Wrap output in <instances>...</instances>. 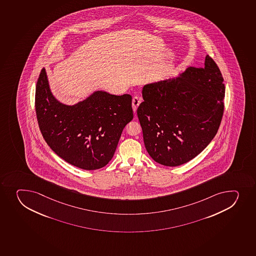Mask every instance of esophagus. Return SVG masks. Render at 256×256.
I'll list each match as a JSON object with an SVG mask.
<instances>
[{"mask_svg":"<svg viewBox=\"0 0 256 256\" xmlns=\"http://www.w3.org/2000/svg\"><path fill=\"white\" fill-rule=\"evenodd\" d=\"M141 102H142V98H141L140 96H135L134 98H132V106L134 112H136L138 106H140V104H141Z\"/></svg>","mask_w":256,"mask_h":256,"instance_id":"esophagus-1","label":"esophagus"}]
</instances>
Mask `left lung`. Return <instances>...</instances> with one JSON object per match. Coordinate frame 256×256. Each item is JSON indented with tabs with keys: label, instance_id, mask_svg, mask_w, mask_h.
<instances>
[{
	"label": "left lung",
	"instance_id": "left-lung-1",
	"mask_svg": "<svg viewBox=\"0 0 256 256\" xmlns=\"http://www.w3.org/2000/svg\"><path fill=\"white\" fill-rule=\"evenodd\" d=\"M208 55L204 68L148 84L138 108L145 148L155 162L175 167L200 154L218 132L226 88Z\"/></svg>",
	"mask_w": 256,
	"mask_h": 256
}]
</instances>
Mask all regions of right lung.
<instances>
[{"label": "right lung", "mask_w": 256, "mask_h": 256, "mask_svg": "<svg viewBox=\"0 0 256 256\" xmlns=\"http://www.w3.org/2000/svg\"><path fill=\"white\" fill-rule=\"evenodd\" d=\"M38 125L52 150L82 170L106 166L114 157L124 126L132 121V96L95 91L86 99L68 105L54 96L46 69L36 86Z\"/></svg>", "instance_id": "1"}]
</instances>
